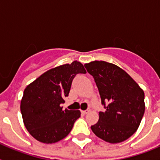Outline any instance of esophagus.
I'll return each mask as SVG.
<instances>
[{"mask_svg":"<svg viewBox=\"0 0 160 160\" xmlns=\"http://www.w3.org/2000/svg\"><path fill=\"white\" fill-rule=\"evenodd\" d=\"M90 112V110H87V111H82V114H87V113Z\"/></svg>","mask_w":160,"mask_h":160,"instance_id":"1","label":"esophagus"}]
</instances>
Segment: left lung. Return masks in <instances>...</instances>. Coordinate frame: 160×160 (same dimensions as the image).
<instances>
[{
	"instance_id": "left-lung-1",
	"label": "left lung",
	"mask_w": 160,
	"mask_h": 160,
	"mask_svg": "<svg viewBox=\"0 0 160 160\" xmlns=\"http://www.w3.org/2000/svg\"><path fill=\"white\" fill-rule=\"evenodd\" d=\"M93 76L106 111L91 130L110 143L125 141L137 131L145 111L144 92L134 79L116 65L94 61L84 65Z\"/></svg>"
}]
</instances>
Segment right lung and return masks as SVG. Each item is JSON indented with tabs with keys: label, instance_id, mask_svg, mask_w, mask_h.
<instances>
[{
	"label": "right lung",
	"instance_id": "add662e5",
	"mask_svg": "<svg viewBox=\"0 0 160 160\" xmlns=\"http://www.w3.org/2000/svg\"><path fill=\"white\" fill-rule=\"evenodd\" d=\"M83 65L74 61L45 72L27 86L21 101L22 118L29 134L44 143H53L67 136L80 111L62 110L78 73H86Z\"/></svg>",
	"mask_w": 160,
	"mask_h": 160
}]
</instances>
